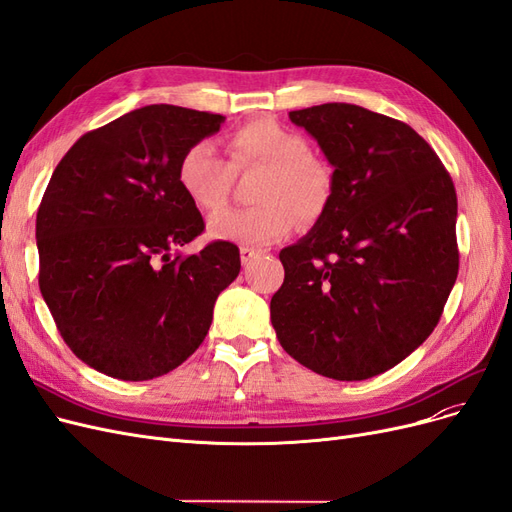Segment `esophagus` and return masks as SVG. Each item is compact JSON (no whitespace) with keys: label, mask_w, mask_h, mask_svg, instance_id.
<instances>
[{"label":"esophagus","mask_w":512,"mask_h":512,"mask_svg":"<svg viewBox=\"0 0 512 512\" xmlns=\"http://www.w3.org/2000/svg\"><path fill=\"white\" fill-rule=\"evenodd\" d=\"M239 254H241V262H243V265H250V262H254L256 258H260L265 252H262V250H254V247H241Z\"/></svg>","instance_id":"obj_1"}]
</instances>
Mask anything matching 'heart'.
Here are the masks:
<instances>
[{
  "label": "heart",
  "mask_w": 512,
  "mask_h": 512,
  "mask_svg": "<svg viewBox=\"0 0 512 512\" xmlns=\"http://www.w3.org/2000/svg\"><path fill=\"white\" fill-rule=\"evenodd\" d=\"M230 162L211 141H198L181 153L177 177L183 194L203 213L224 209L237 170L262 168L256 207L224 211L209 220V235L239 245H271L297 224L314 222L333 196V173L309 156L305 138L273 119H254L230 134Z\"/></svg>",
  "instance_id": "1"
}]
</instances>
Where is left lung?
Returning <instances> with one entry per match:
<instances>
[{"label":"left lung","mask_w":512,"mask_h":512,"mask_svg":"<svg viewBox=\"0 0 512 512\" xmlns=\"http://www.w3.org/2000/svg\"><path fill=\"white\" fill-rule=\"evenodd\" d=\"M333 170L314 228L284 247L271 299L282 348L333 380L395 367L436 329L457 271V194L423 136L363 106L292 111Z\"/></svg>","instance_id":"1"}]
</instances>
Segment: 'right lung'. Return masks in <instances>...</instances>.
Masks as SVG:
<instances>
[{
	"label": "right lung",
	"instance_id": "add662e5",
	"mask_svg": "<svg viewBox=\"0 0 512 512\" xmlns=\"http://www.w3.org/2000/svg\"><path fill=\"white\" fill-rule=\"evenodd\" d=\"M224 119L173 104L136 108L83 134L46 185L40 292L68 348L100 374L138 382L179 367L239 275L230 241L175 252L205 230L179 185L181 153Z\"/></svg>",
	"mask_w": 512,
	"mask_h": 512
}]
</instances>
